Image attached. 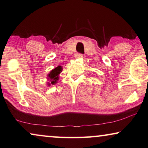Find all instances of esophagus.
I'll return each mask as SVG.
<instances>
[{"label":"esophagus","mask_w":148,"mask_h":148,"mask_svg":"<svg viewBox=\"0 0 148 148\" xmlns=\"http://www.w3.org/2000/svg\"><path fill=\"white\" fill-rule=\"evenodd\" d=\"M75 59L83 58V55L80 54V53H77V54L75 55Z\"/></svg>","instance_id":"esophagus-1"}]
</instances>
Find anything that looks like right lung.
<instances>
[{
	"label": "right lung",
	"instance_id": "add662e5",
	"mask_svg": "<svg viewBox=\"0 0 148 148\" xmlns=\"http://www.w3.org/2000/svg\"><path fill=\"white\" fill-rule=\"evenodd\" d=\"M63 68L61 66L59 65L58 67H55V69L51 70L49 73L47 75V79L49 82L47 83L48 86H51V85H55L57 83L59 79V75L62 72Z\"/></svg>",
	"mask_w": 148,
	"mask_h": 148
}]
</instances>
